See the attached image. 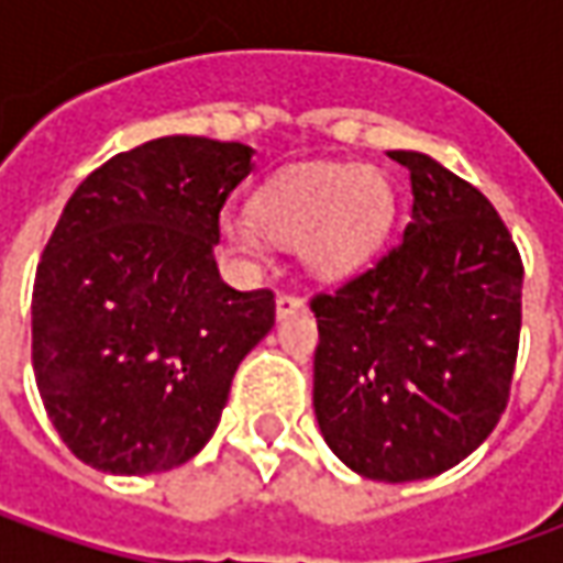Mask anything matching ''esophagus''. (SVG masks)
Masks as SVG:
<instances>
[{
  "label": "esophagus",
  "mask_w": 563,
  "mask_h": 563,
  "mask_svg": "<svg viewBox=\"0 0 563 563\" xmlns=\"http://www.w3.org/2000/svg\"><path fill=\"white\" fill-rule=\"evenodd\" d=\"M303 310H307V303L300 297H294V294H278L275 297V316L278 319H288V316L303 313Z\"/></svg>",
  "instance_id": "obj_1"
}]
</instances>
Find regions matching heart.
I'll use <instances>...</instances> for the list:
<instances>
[{"mask_svg":"<svg viewBox=\"0 0 563 563\" xmlns=\"http://www.w3.org/2000/svg\"><path fill=\"white\" fill-rule=\"evenodd\" d=\"M395 219V190L373 165H297L253 194V219L222 216L219 234L244 263L291 244L310 275L335 282L363 269Z\"/></svg>","mask_w":563,"mask_h":563,"instance_id":"1","label":"heart"}]
</instances>
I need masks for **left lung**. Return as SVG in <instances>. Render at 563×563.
Here are the masks:
<instances>
[{"instance_id": "obj_1", "label": "left lung", "mask_w": 563, "mask_h": 563, "mask_svg": "<svg viewBox=\"0 0 563 563\" xmlns=\"http://www.w3.org/2000/svg\"><path fill=\"white\" fill-rule=\"evenodd\" d=\"M410 222L373 269L313 297V410L335 457L378 483L457 466L508 407L523 263L495 206L417 150Z\"/></svg>"}]
</instances>
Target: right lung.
Listing matches in <instances>:
<instances>
[{
	"mask_svg": "<svg viewBox=\"0 0 563 563\" xmlns=\"http://www.w3.org/2000/svg\"><path fill=\"white\" fill-rule=\"evenodd\" d=\"M253 146L159 137L112 156L62 209L33 282V376L77 461L112 476L187 464L222 420L272 291L216 266L219 212Z\"/></svg>",
	"mask_w": 563,
	"mask_h": 563,
	"instance_id": "1",
	"label": "right lung"
}]
</instances>
